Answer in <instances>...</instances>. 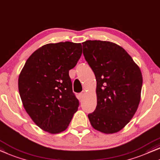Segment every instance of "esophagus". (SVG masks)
<instances>
[{
  "instance_id": "1",
  "label": "esophagus",
  "mask_w": 160,
  "mask_h": 160,
  "mask_svg": "<svg viewBox=\"0 0 160 160\" xmlns=\"http://www.w3.org/2000/svg\"><path fill=\"white\" fill-rule=\"evenodd\" d=\"M85 91H82V92H81V93L79 94V96H80V97L81 98H83V97H84V95H85Z\"/></svg>"
}]
</instances>
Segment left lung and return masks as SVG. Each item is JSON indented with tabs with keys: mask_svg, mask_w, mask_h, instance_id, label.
Wrapping results in <instances>:
<instances>
[{
	"mask_svg": "<svg viewBox=\"0 0 160 160\" xmlns=\"http://www.w3.org/2000/svg\"><path fill=\"white\" fill-rule=\"evenodd\" d=\"M82 45L97 81V107L88 115L90 123L102 133H117L130 122L139 105L143 83L140 68L114 42L87 40Z\"/></svg>",
	"mask_w": 160,
	"mask_h": 160,
	"instance_id": "1",
	"label": "left lung"
}]
</instances>
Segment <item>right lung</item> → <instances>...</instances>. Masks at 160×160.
Listing matches in <instances>:
<instances>
[{"instance_id": "obj_1", "label": "right lung", "mask_w": 160, "mask_h": 160, "mask_svg": "<svg viewBox=\"0 0 160 160\" xmlns=\"http://www.w3.org/2000/svg\"><path fill=\"white\" fill-rule=\"evenodd\" d=\"M82 53L81 43H49L29 57L18 76L23 106L38 127L52 134L68 128L78 100L68 72Z\"/></svg>"}]
</instances>
